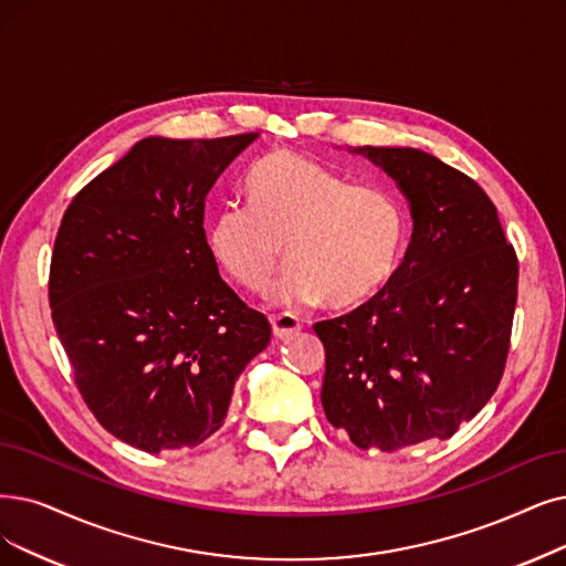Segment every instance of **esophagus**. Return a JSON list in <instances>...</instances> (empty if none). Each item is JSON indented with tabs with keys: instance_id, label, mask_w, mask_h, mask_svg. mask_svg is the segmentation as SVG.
<instances>
[{
	"instance_id": "34e87169",
	"label": "esophagus",
	"mask_w": 566,
	"mask_h": 566,
	"mask_svg": "<svg viewBox=\"0 0 566 566\" xmlns=\"http://www.w3.org/2000/svg\"><path fill=\"white\" fill-rule=\"evenodd\" d=\"M271 327H274V334L279 338H287L295 332H300L302 323L297 315H292V313H276V315H271Z\"/></svg>"
}]
</instances>
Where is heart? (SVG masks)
Returning <instances> with one entry per match:
<instances>
[{"instance_id":"1","label":"heart","mask_w":566,"mask_h":566,"mask_svg":"<svg viewBox=\"0 0 566 566\" xmlns=\"http://www.w3.org/2000/svg\"><path fill=\"white\" fill-rule=\"evenodd\" d=\"M248 205H224L209 222V248L237 285L264 292L283 258L276 287L287 304L355 308L397 276L409 222L399 199L378 186H353L300 153L276 150L243 180Z\"/></svg>"}]
</instances>
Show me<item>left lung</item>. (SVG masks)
<instances>
[{
	"label": "left lung",
	"instance_id": "obj_1",
	"mask_svg": "<svg viewBox=\"0 0 566 566\" xmlns=\"http://www.w3.org/2000/svg\"><path fill=\"white\" fill-rule=\"evenodd\" d=\"M411 201L413 234L392 283L315 323L323 409L350 441L386 453L450 439L504 376L517 258L485 190L418 148H371Z\"/></svg>",
	"mask_w": 566,
	"mask_h": 566
}]
</instances>
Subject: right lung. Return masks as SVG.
<instances>
[{
  "label": "right lung",
  "instance_id": "right-lung-1",
  "mask_svg": "<svg viewBox=\"0 0 566 566\" xmlns=\"http://www.w3.org/2000/svg\"><path fill=\"white\" fill-rule=\"evenodd\" d=\"M258 132L148 137L66 207L49 302L97 422L146 450H186L222 427L234 382L271 338L218 274L207 195Z\"/></svg>",
  "mask_w": 566,
  "mask_h": 566
}]
</instances>
